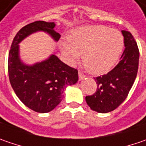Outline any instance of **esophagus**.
Listing matches in <instances>:
<instances>
[{"label": "esophagus", "instance_id": "esophagus-1", "mask_svg": "<svg viewBox=\"0 0 146 146\" xmlns=\"http://www.w3.org/2000/svg\"><path fill=\"white\" fill-rule=\"evenodd\" d=\"M78 77H79V80H82L83 78H85L86 75L85 74H83L81 71H79V72H78Z\"/></svg>", "mask_w": 146, "mask_h": 146}]
</instances>
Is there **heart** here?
Wrapping results in <instances>:
<instances>
[{
    "label": "heart",
    "mask_w": 146,
    "mask_h": 146,
    "mask_svg": "<svg viewBox=\"0 0 146 146\" xmlns=\"http://www.w3.org/2000/svg\"><path fill=\"white\" fill-rule=\"evenodd\" d=\"M60 46L68 62H77L82 54V63L90 73L103 74L117 64L123 48V36L115 29L88 25L72 30L68 42Z\"/></svg>",
    "instance_id": "obj_1"
}]
</instances>
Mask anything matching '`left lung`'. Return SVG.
Returning a JSON list of instances; mask_svg holds the SVG:
<instances>
[{
	"mask_svg": "<svg viewBox=\"0 0 146 146\" xmlns=\"http://www.w3.org/2000/svg\"><path fill=\"white\" fill-rule=\"evenodd\" d=\"M125 49L119 63L108 73L94 78L97 89L92 96H86V104L92 110L109 113L117 109L130 92L139 65V49L131 33L123 30Z\"/></svg>",
	"mask_w": 146,
	"mask_h": 146,
	"instance_id": "1",
	"label": "left lung"
}]
</instances>
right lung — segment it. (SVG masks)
Listing matches in <instances>:
<instances>
[{"label": "right lung", "instance_id": "1", "mask_svg": "<svg viewBox=\"0 0 146 146\" xmlns=\"http://www.w3.org/2000/svg\"><path fill=\"white\" fill-rule=\"evenodd\" d=\"M54 22L45 21H35L24 26L17 33L9 52L8 73L11 86L23 103L37 113L53 110L61 102L64 89L78 80V70L54 54L33 65L24 64L20 60L19 43L30 34L43 31L54 41H59L60 35L54 30Z\"/></svg>", "mask_w": 146, "mask_h": 146}]
</instances>
